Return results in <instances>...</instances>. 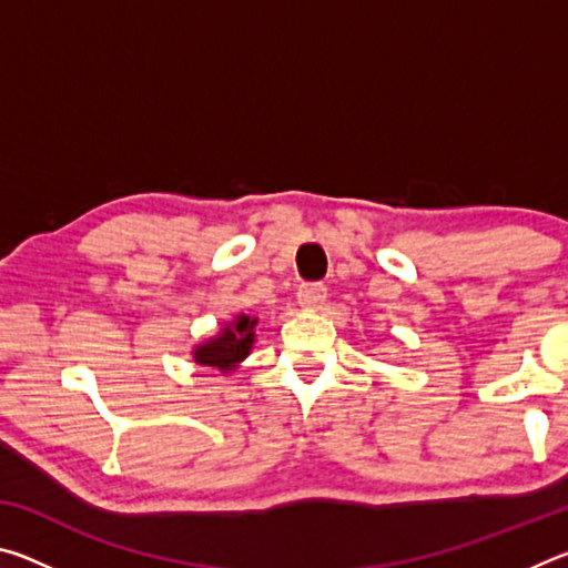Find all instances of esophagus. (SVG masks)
Wrapping results in <instances>:
<instances>
[{
  "mask_svg": "<svg viewBox=\"0 0 568 568\" xmlns=\"http://www.w3.org/2000/svg\"><path fill=\"white\" fill-rule=\"evenodd\" d=\"M325 297H328V287L321 283H305L297 287V303H301L303 311H318Z\"/></svg>",
  "mask_w": 568,
  "mask_h": 568,
  "instance_id": "obj_1",
  "label": "esophagus"
}]
</instances>
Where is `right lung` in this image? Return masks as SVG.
<instances>
[{
    "label": "right lung",
    "mask_w": 568,
    "mask_h": 568,
    "mask_svg": "<svg viewBox=\"0 0 568 568\" xmlns=\"http://www.w3.org/2000/svg\"><path fill=\"white\" fill-rule=\"evenodd\" d=\"M257 318L247 313H237L233 321H227L220 333L213 338L197 343L192 348V358L197 365H207V368H215L220 373H233L240 368L250 351H253L255 338H257Z\"/></svg>",
    "instance_id": "1"
}]
</instances>
